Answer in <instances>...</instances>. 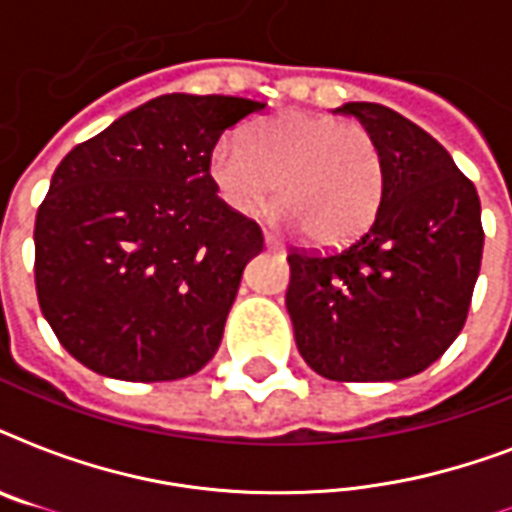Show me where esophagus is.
I'll return each mask as SVG.
<instances>
[{"label": "esophagus", "mask_w": 512, "mask_h": 512, "mask_svg": "<svg viewBox=\"0 0 512 512\" xmlns=\"http://www.w3.org/2000/svg\"><path fill=\"white\" fill-rule=\"evenodd\" d=\"M265 247L271 249V252H281V249H284V244H281V241L276 239L271 231H265Z\"/></svg>", "instance_id": "esophagus-1"}]
</instances>
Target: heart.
I'll return each instance as SVG.
<instances>
[{
    "label": "heart",
    "mask_w": 512,
    "mask_h": 512,
    "mask_svg": "<svg viewBox=\"0 0 512 512\" xmlns=\"http://www.w3.org/2000/svg\"><path fill=\"white\" fill-rule=\"evenodd\" d=\"M220 199L255 212L273 196L284 223L319 247L356 239L382 199V154L364 124L316 111H284L225 138L209 156Z\"/></svg>",
    "instance_id": "heart-1"
}]
</instances>
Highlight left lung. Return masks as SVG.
Segmentation results:
<instances>
[{
    "mask_svg": "<svg viewBox=\"0 0 512 512\" xmlns=\"http://www.w3.org/2000/svg\"><path fill=\"white\" fill-rule=\"evenodd\" d=\"M382 154L372 225L337 252H289L300 356L337 382L404 380L457 340L481 271L476 185L436 138L380 103H345Z\"/></svg>",
    "mask_w": 512,
    "mask_h": 512,
    "instance_id": "8db88e82",
    "label": "left lung"
}]
</instances>
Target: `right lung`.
Segmentation results:
<instances>
[{"label": "right lung", "instance_id": "obj_1", "mask_svg": "<svg viewBox=\"0 0 512 512\" xmlns=\"http://www.w3.org/2000/svg\"><path fill=\"white\" fill-rule=\"evenodd\" d=\"M263 108L172 92L63 156L36 212V297L87 369L164 382L215 356L263 231L217 199L209 156Z\"/></svg>", "mask_w": 512, "mask_h": 512}]
</instances>
